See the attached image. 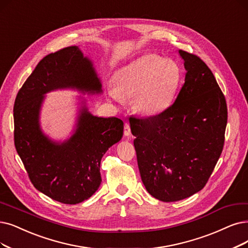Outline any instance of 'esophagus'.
<instances>
[{
    "instance_id": "obj_1",
    "label": "esophagus",
    "mask_w": 248,
    "mask_h": 248,
    "mask_svg": "<svg viewBox=\"0 0 248 248\" xmlns=\"http://www.w3.org/2000/svg\"><path fill=\"white\" fill-rule=\"evenodd\" d=\"M131 134V129H130V125L128 123H125L124 125V135L129 136Z\"/></svg>"
}]
</instances>
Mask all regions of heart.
Wrapping results in <instances>:
<instances>
[{"instance_id": "heart-1", "label": "heart", "mask_w": 248, "mask_h": 248, "mask_svg": "<svg viewBox=\"0 0 248 248\" xmlns=\"http://www.w3.org/2000/svg\"><path fill=\"white\" fill-rule=\"evenodd\" d=\"M180 79V68L174 61L146 55L119 69L115 86L108 87V94L119 103L132 96L136 112L155 116L172 105Z\"/></svg>"}]
</instances>
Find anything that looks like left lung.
<instances>
[{
	"mask_svg": "<svg viewBox=\"0 0 248 248\" xmlns=\"http://www.w3.org/2000/svg\"><path fill=\"white\" fill-rule=\"evenodd\" d=\"M185 82L163 113L130 117L138 169L147 192L171 202L202 190L222 154L227 104L211 69L200 57L178 51Z\"/></svg>",
	"mask_w": 248,
	"mask_h": 248,
	"instance_id": "left-lung-1",
	"label": "left lung"
}]
</instances>
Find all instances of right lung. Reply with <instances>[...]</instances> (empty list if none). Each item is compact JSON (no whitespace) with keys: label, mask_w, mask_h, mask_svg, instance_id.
<instances>
[{"label":"right lung","mask_w":248,"mask_h":248,"mask_svg":"<svg viewBox=\"0 0 248 248\" xmlns=\"http://www.w3.org/2000/svg\"><path fill=\"white\" fill-rule=\"evenodd\" d=\"M64 88L101 93L100 78L76 46L46 56L18 92L14 104V143L33 186L66 204L86 201L100 187L101 160L123 136V121L92 115L85 105L69 140L53 141L39 125L46 93Z\"/></svg>","instance_id":"obj_1"}]
</instances>
